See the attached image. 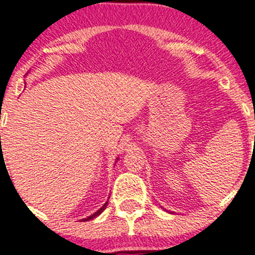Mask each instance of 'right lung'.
<instances>
[{"instance_id": "right-lung-1", "label": "right lung", "mask_w": 255, "mask_h": 255, "mask_svg": "<svg viewBox=\"0 0 255 255\" xmlns=\"http://www.w3.org/2000/svg\"><path fill=\"white\" fill-rule=\"evenodd\" d=\"M118 159H119V157H117V161H118ZM117 161H116V162H117ZM107 205H108V202H105L104 205H103V206H102V207H100V208H99V210L96 211V212H95V213H93V215H90V216H89V217H86V219H82V220H80V221H89V220H93V219H94V217H96V216H99L100 213H102V212H103V211H104V210H105V208H107Z\"/></svg>"}]
</instances>
